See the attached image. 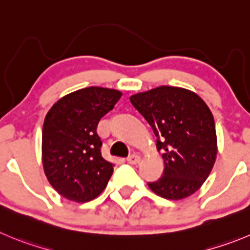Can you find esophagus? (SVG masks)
Here are the masks:
<instances>
[{
  "mask_svg": "<svg viewBox=\"0 0 250 250\" xmlns=\"http://www.w3.org/2000/svg\"><path fill=\"white\" fill-rule=\"evenodd\" d=\"M127 162L129 163V164H138V163L141 162V157H139L138 154H132V155H129V157L127 158Z\"/></svg>",
  "mask_w": 250,
  "mask_h": 250,
  "instance_id": "1",
  "label": "esophagus"
}]
</instances>
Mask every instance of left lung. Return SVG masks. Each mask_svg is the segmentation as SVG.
I'll return each mask as SVG.
<instances>
[{
	"label": "left lung",
	"mask_w": 250,
	"mask_h": 250,
	"mask_svg": "<svg viewBox=\"0 0 250 250\" xmlns=\"http://www.w3.org/2000/svg\"><path fill=\"white\" fill-rule=\"evenodd\" d=\"M130 102L150 125L163 151L162 178L148 183L167 200L188 197L202 186L213 167L217 138L213 116L196 93L160 86L130 96Z\"/></svg>",
	"instance_id": "8db88e82"
}]
</instances>
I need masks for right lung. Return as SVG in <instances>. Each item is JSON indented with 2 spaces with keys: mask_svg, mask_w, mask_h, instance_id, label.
Listing matches in <instances>:
<instances>
[{
  "mask_svg": "<svg viewBox=\"0 0 250 250\" xmlns=\"http://www.w3.org/2000/svg\"><path fill=\"white\" fill-rule=\"evenodd\" d=\"M121 96L117 90L81 88L59 100L46 113L42 137L44 171L65 199L91 201L107 186L113 165L102 157L97 125Z\"/></svg>",
  "mask_w": 250,
  "mask_h": 250,
  "instance_id": "1",
  "label": "right lung"
}]
</instances>
